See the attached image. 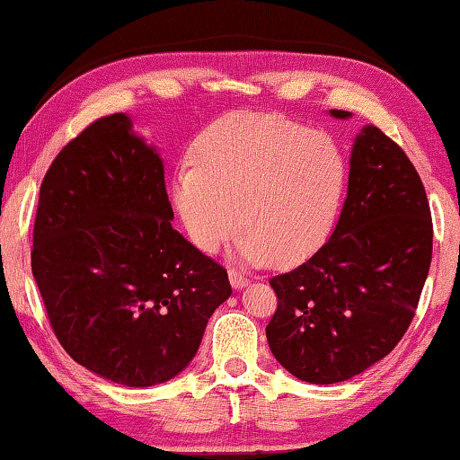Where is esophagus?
<instances>
[{
    "label": "esophagus",
    "mask_w": 460,
    "mask_h": 460,
    "mask_svg": "<svg viewBox=\"0 0 460 460\" xmlns=\"http://www.w3.org/2000/svg\"><path fill=\"white\" fill-rule=\"evenodd\" d=\"M228 277H230V285L234 287L236 291H240V288H244V287L251 285V280H248V279L243 275V272H238V270H230Z\"/></svg>",
    "instance_id": "esophagus-1"
}]
</instances>
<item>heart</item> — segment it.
I'll use <instances>...</instances> for the list:
<instances>
[{
	"label": "heart",
	"instance_id": "obj_1",
	"mask_svg": "<svg viewBox=\"0 0 460 460\" xmlns=\"http://www.w3.org/2000/svg\"><path fill=\"white\" fill-rule=\"evenodd\" d=\"M348 161L332 137L269 115L222 117L193 143L172 199L198 251L212 254L238 224L246 264H295L332 234Z\"/></svg>",
	"mask_w": 460,
	"mask_h": 460
}]
</instances>
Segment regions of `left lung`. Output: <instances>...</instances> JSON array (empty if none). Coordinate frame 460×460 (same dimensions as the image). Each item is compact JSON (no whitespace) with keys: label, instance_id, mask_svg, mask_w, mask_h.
I'll return each mask as SVG.
<instances>
[{"label":"left lung","instance_id":"8db88e82","mask_svg":"<svg viewBox=\"0 0 460 460\" xmlns=\"http://www.w3.org/2000/svg\"><path fill=\"white\" fill-rule=\"evenodd\" d=\"M430 261L432 217L420 175L388 135L366 125L353 141L333 234L301 267L270 279L279 299L267 325L272 356L309 384L361 374L404 337Z\"/></svg>","mask_w":460,"mask_h":460}]
</instances>
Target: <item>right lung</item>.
Listing matches in <instances>:
<instances>
[{
    "mask_svg": "<svg viewBox=\"0 0 460 460\" xmlns=\"http://www.w3.org/2000/svg\"><path fill=\"white\" fill-rule=\"evenodd\" d=\"M172 220L164 159L125 112L88 125L40 185L31 272L62 348L104 380H172L232 295Z\"/></svg>",
    "mask_w": 460,
    "mask_h": 460,
    "instance_id": "right-lung-1",
    "label": "right lung"
}]
</instances>
